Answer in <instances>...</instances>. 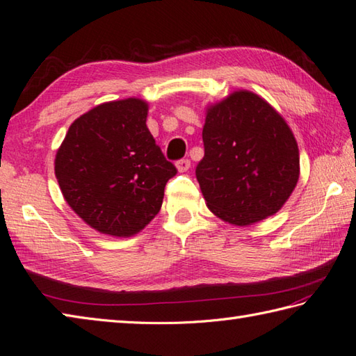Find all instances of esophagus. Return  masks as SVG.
<instances>
[{
	"label": "esophagus",
	"mask_w": 356,
	"mask_h": 356,
	"mask_svg": "<svg viewBox=\"0 0 356 356\" xmlns=\"http://www.w3.org/2000/svg\"><path fill=\"white\" fill-rule=\"evenodd\" d=\"M176 166H177V170H179L180 172L188 171V170H190V166H191L190 159H180V160H177Z\"/></svg>",
	"instance_id": "esophagus-1"
}]
</instances>
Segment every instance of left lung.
<instances>
[{
  "label": "left lung",
  "mask_w": 356,
  "mask_h": 356,
  "mask_svg": "<svg viewBox=\"0 0 356 356\" xmlns=\"http://www.w3.org/2000/svg\"><path fill=\"white\" fill-rule=\"evenodd\" d=\"M202 140L196 177L207 207L222 220L252 225L280 211L295 190V136L259 95L239 90L208 108Z\"/></svg>",
  "instance_id": "left-lung-1"
}]
</instances>
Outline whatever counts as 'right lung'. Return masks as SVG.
<instances>
[{
    "instance_id": "obj_1",
    "label": "right lung",
    "mask_w": 356,
    "mask_h": 356,
    "mask_svg": "<svg viewBox=\"0 0 356 356\" xmlns=\"http://www.w3.org/2000/svg\"><path fill=\"white\" fill-rule=\"evenodd\" d=\"M148 104H99L69 127L55 156V176L69 207L97 232L132 236L160 211L177 174L146 128Z\"/></svg>"
}]
</instances>
